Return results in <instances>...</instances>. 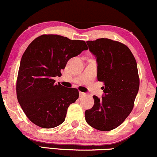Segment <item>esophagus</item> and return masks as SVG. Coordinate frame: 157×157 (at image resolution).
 <instances>
[{
  "label": "esophagus",
  "mask_w": 157,
  "mask_h": 157,
  "mask_svg": "<svg viewBox=\"0 0 157 157\" xmlns=\"http://www.w3.org/2000/svg\"><path fill=\"white\" fill-rule=\"evenodd\" d=\"M85 96H86V93H82V92H80V97H84Z\"/></svg>",
  "instance_id": "obj_1"
}]
</instances>
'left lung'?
Returning <instances> with one entry per match:
<instances>
[{
  "mask_svg": "<svg viewBox=\"0 0 157 157\" xmlns=\"http://www.w3.org/2000/svg\"><path fill=\"white\" fill-rule=\"evenodd\" d=\"M86 43L96 57L97 77L104 83V95L101 99L93 96L94 105L85 111V120L96 130L109 131L133 109L140 85L137 63L129 48L118 41L100 38Z\"/></svg>",
  "mask_w": 157,
  "mask_h": 157,
  "instance_id": "left-lung-1",
  "label": "left lung"
}]
</instances>
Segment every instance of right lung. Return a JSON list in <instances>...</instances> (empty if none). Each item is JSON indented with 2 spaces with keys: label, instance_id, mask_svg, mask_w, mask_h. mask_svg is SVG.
Returning <instances> with one entry per match:
<instances>
[{
  "label": "right lung",
  "instance_id": "1",
  "mask_svg": "<svg viewBox=\"0 0 157 157\" xmlns=\"http://www.w3.org/2000/svg\"><path fill=\"white\" fill-rule=\"evenodd\" d=\"M88 50L84 40L58 35L37 37L21 57L17 80L18 101L27 118L43 128H53L65 120L69 105L79 97L76 88L55 84L69 59Z\"/></svg>",
  "mask_w": 157,
  "mask_h": 157
}]
</instances>
